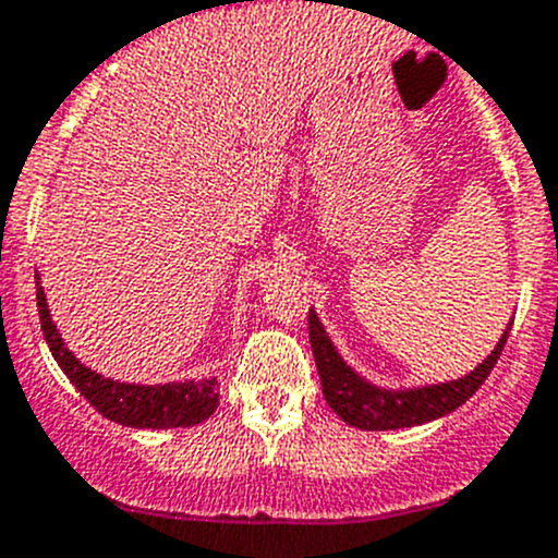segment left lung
<instances>
[{
	"label": "left lung",
	"mask_w": 558,
	"mask_h": 558,
	"mask_svg": "<svg viewBox=\"0 0 558 558\" xmlns=\"http://www.w3.org/2000/svg\"><path fill=\"white\" fill-rule=\"evenodd\" d=\"M509 330H512V325H507V330L501 332L496 350L484 357L473 372H468L465 377L449 379V383L418 385V388H379V385L368 383L363 374H357L350 363L343 361L341 352L336 350V343L327 336L325 325L316 316V311L311 308L308 314L311 347H314L322 393H325L327 404L341 421L368 432L429 424V421L444 418V415L462 408L482 388L484 379L490 377L493 366H496L504 352Z\"/></svg>",
	"instance_id": "8db88e82"
}]
</instances>
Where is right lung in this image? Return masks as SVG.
I'll use <instances>...</instances> for the list:
<instances>
[{"label":"right lung","mask_w":558,"mask_h":558,"mask_svg":"<svg viewBox=\"0 0 558 558\" xmlns=\"http://www.w3.org/2000/svg\"><path fill=\"white\" fill-rule=\"evenodd\" d=\"M35 296H38L40 330H44L49 352L65 377L76 385L82 397L114 424L134 426V429H175V426H195L206 421L220 404L217 377L208 379H179L165 385H140L109 379L104 374L87 368L74 352L68 350L60 330L51 322L46 305L44 286L35 275Z\"/></svg>","instance_id":"1"}]
</instances>
